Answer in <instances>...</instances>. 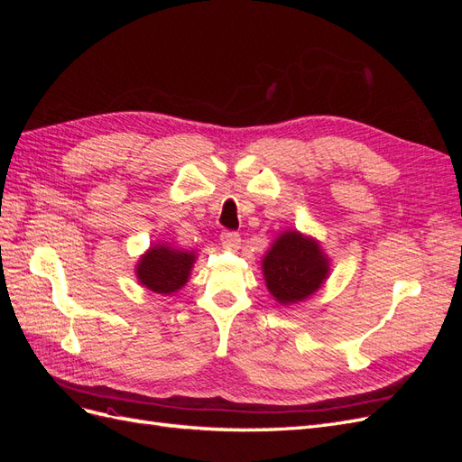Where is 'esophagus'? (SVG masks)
Wrapping results in <instances>:
<instances>
[{
  "mask_svg": "<svg viewBox=\"0 0 462 462\" xmlns=\"http://www.w3.org/2000/svg\"><path fill=\"white\" fill-rule=\"evenodd\" d=\"M219 241L223 246H227L231 250H236L241 246V235L236 231H221Z\"/></svg>",
  "mask_w": 462,
  "mask_h": 462,
  "instance_id": "esophagus-1",
  "label": "esophagus"
}]
</instances>
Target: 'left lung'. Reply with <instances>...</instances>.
<instances>
[{"instance_id":"1","label":"left lung","mask_w":462,"mask_h":462,"mask_svg":"<svg viewBox=\"0 0 462 462\" xmlns=\"http://www.w3.org/2000/svg\"><path fill=\"white\" fill-rule=\"evenodd\" d=\"M272 295L282 304L299 302L318 291L328 277V258L319 246L297 231H287L273 243L262 262Z\"/></svg>"}]
</instances>
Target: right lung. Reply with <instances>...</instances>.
I'll list each match as a JSON object with an SVG mask.
<instances>
[{
  "label": "right lung",
  "mask_w": 462,
  "mask_h": 462,
  "mask_svg": "<svg viewBox=\"0 0 462 462\" xmlns=\"http://www.w3.org/2000/svg\"><path fill=\"white\" fill-rule=\"evenodd\" d=\"M194 262L192 253L170 246H152L136 265V277L144 287L160 295H171L183 287Z\"/></svg>",
  "instance_id": "obj_1"
}]
</instances>
